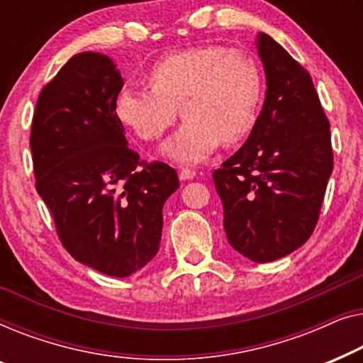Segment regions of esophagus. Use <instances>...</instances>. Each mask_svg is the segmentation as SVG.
Wrapping results in <instances>:
<instances>
[{
    "label": "esophagus",
    "instance_id": "esophagus-1",
    "mask_svg": "<svg viewBox=\"0 0 363 363\" xmlns=\"http://www.w3.org/2000/svg\"><path fill=\"white\" fill-rule=\"evenodd\" d=\"M197 176V172L196 171H192V169H181L179 171V179L181 181H189V179H194V177Z\"/></svg>",
    "mask_w": 363,
    "mask_h": 363
}]
</instances>
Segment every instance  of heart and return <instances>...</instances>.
I'll use <instances>...</instances> for the list:
<instances>
[{"instance_id":"1","label":"heart","mask_w":363,"mask_h":363,"mask_svg":"<svg viewBox=\"0 0 363 363\" xmlns=\"http://www.w3.org/2000/svg\"><path fill=\"white\" fill-rule=\"evenodd\" d=\"M147 89L126 86L116 96L115 113L138 138L155 141L184 123L162 146L177 164H199L223 145L247 138L258 120L263 79L248 54L220 45H201L169 54L152 65Z\"/></svg>"}]
</instances>
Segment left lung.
Returning <instances> with one entry per match:
<instances>
[{"label": "left lung", "instance_id": "left-lung-1", "mask_svg": "<svg viewBox=\"0 0 363 363\" xmlns=\"http://www.w3.org/2000/svg\"><path fill=\"white\" fill-rule=\"evenodd\" d=\"M267 94L245 145L213 171L228 243L255 263L308 242L333 174L329 120L309 72L268 34L257 38Z\"/></svg>", "mask_w": 363, "mask_h": 363}]
</instances>
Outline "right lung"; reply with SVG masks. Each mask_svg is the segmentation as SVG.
<instances>
[{"mask_svg": "<svg viewBox=\"0 0 363 363\" xmlns=\"http://www.w3.org/2000/svg\"><path fill=\"white\" fill-rule=\"evenodd\" d=\"M123 79L108 55L80 52L40 91L30 126L35 189L65 250L115 278L160 250L162 207L179 187L164 162L140 161L115 113Z\"/></svg>", "mask_w": 363, "mask_h": 363, "instance_id": "right-lung-1", "label": "right lung"}]
</instances>
